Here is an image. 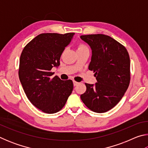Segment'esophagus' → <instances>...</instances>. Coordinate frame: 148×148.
<instances>
[{
    "label": "esophagus",
    "instance_id": "1",
    "mask_svg": "<svg viewBox=\"0 0 148 148\" xmlns=\"http://www.w3.org/2000/svg\"><path fill=\"white\" fill-rule=\"evenodd\" d=\"M77 84H79L78 82H75V81H74V82H73V85H74V86H76Z\"/></svg>",
    "mask_w": 148,
    "mask_h": 148
}]
</instances>
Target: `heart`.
I'll return each mask as SVG.
<instances>
[{
    "label": "heart",
    "instance_id": "obj_1",
    "mask_svg": "<svg viewBox=\"0 0 148 148\" xmlns=\"http://www.w3.org/2000/svg\"><path fill=\"white\" fill-rule=\"evenodd\" d=\"M84 48H87V47L84 46V45H79L77 47V50L78 49H84Z\"/></svg>",
    "mask_w": 148,
    "mask_h": 148
}]
</instances>
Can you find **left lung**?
<instances>
[{"label":"left lung","instance_id":"left-lung-1","mask_svg":"<svg viewBox=\"0 0 148 148\" xmlns=\"http://www.w3.org/2000/svg\"><path fill=\"white\" fill-rule=\"evenodd\" d=\"M82 40L91 49L89 70L97 83L86 84V91L80 98L97 113H104L121 101L130 83V58L125 47L107 35H82Z\"/></svg>","mask_w":148,"mask_h":148}]
</instances>
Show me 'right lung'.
<instances>
[{"label":"right lung","instance_id":"add662e5","mask_svg":"<svg viewBox=\"0 0 148 148\" xmlns=\"http://www.w3.org/2000/svg\"><path fill=\"white\" fill-rule=\"evenodd\" d=\"M74 35L39 34L27 44L20 57V82L30 102L44 113L61 110L73 90L72 80L52 77L51 70L60 65L61 54Z\"/></svg>","mask_w":148,"mask_h":148}]
</instances>
